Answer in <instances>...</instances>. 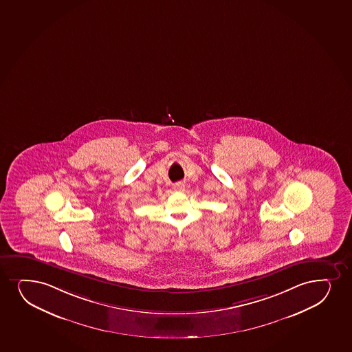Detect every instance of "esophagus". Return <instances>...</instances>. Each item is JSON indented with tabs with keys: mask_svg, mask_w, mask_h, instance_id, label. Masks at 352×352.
<instances>
[{
	"mask_svg": "<svg viewBox=\"0 0 352 352\" xmlns=\"http://www.w3.org/2000/svg\"><path fill=\"white\" fill-rule=\"evenodd\" d=\"M173 188L175 190L182 192V190H185V185H184V182H177V184H174Z\"/></svg>",
	"mask_w": 352,
	"mask_h": 352,
	"instance_id": "34e87169",
	"label": "esophagus"
}]
</instances>
